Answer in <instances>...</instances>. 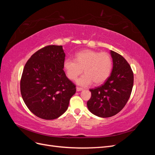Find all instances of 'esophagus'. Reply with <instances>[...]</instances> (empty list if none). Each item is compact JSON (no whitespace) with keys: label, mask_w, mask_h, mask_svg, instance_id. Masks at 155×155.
I'll list each match as a JSON object with an SVG mask.
<instances>
[{"label":"esophagus","mask_w":155,"mask_h":155,"mask_svg":"<svg viewBox=\"0 0 155 155\" xmlns=\"http://www.w3.org/2000/svg\"><path fill=\"white\" fill-rule=\"evenodd\" d=\"M83 89L82 88H80V87H76V91H78V92H79V91H83Z\"/></svg>","instance_id":"1"}]
</instances>
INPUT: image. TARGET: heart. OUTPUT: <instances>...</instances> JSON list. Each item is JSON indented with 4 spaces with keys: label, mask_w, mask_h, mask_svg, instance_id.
I'll use <instances>...</instances> for the list:
<instances>
[{
    "label": "heart",
    "mask_w": 155,
    "mask_h": 155,
    "mask_svg": "<svg viewBox=\"0 0 155 155\" xmlns=\"http://www.w3.org/2000/svg\"><path fill=\"white\" fill-rule=\"evenodd\" d=\"M112 67V59L109 54L92 50L79 51L75 59H65L63 68L67 77L76 80L84 70L85 74L77 80L79 85L86 87L94 82L95 85L104 83L109 77Z\"/></svg>",
    "instance_id": "obj_1"
}]
</instances>
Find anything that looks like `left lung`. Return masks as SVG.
Returning <instances> with one entry per match:
<instances>
[{
	"mask_svg": "<svg viewBox=\"0 0 155 155\" xmlns=\"http://www.w3.org/2000/svg\"><path fill=\"white\" fill-rule=\"evenodd\" d=\"M113 67L110 76L101 87L90 89L87 107L93 114L109 118L118 114L128 101L133 87V70L125 58L110 50Z\"/></svg>",
	"mask_w": 155,
	"mask_h": 155,
	"instance_id": "obj_1",
	"label": "left lung"
}]
</instances>
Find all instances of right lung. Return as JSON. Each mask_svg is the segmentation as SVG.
Segmentation results:
<instances>
[{
    "instance_id": "right-lung-1",
    "label": "right lung",
    "mask_w": 155,
    "mask_h": 155,
    "mask_svg": "<svg viewBox=\"0 0 155 155\" xmlns=\"http://www.w3.org/2000/svg\"><path fill=\"white\" fill-rule=\"evenodd\" d=\"M64 59L62 46L49 45L33 54L23 70L22 97L29 110L40 118H59L76 93V85L63 70Z\"/></svg>"
}]
</instances>
